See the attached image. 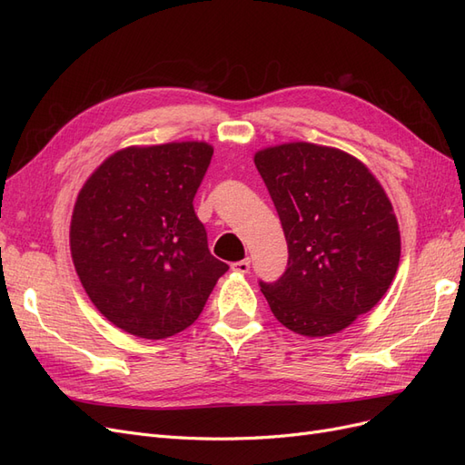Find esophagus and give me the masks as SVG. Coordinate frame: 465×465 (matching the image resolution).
<instances>
[{
    "label": "esophagus",
    "mask_w": 465,
    "mask_h": 465,
    "mask_svg": "<svg viewBox=\"0 0 465 465\" xmlns=\"http://www.w3.org/2000/svg\"><path fill=\"white\" fill-rule=\"evenodd\" d=\"M231 267H232V272H236V273H248L250 272V260L246 258V260H241V262H234Z\"/></svg>",
    "instance_id": "obj_1"
}]
</instances>
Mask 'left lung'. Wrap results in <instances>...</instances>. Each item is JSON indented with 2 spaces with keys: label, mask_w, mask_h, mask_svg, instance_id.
<instances>
[{
  "label": "left lung",
  "mask_w": 465,
  "mask_h": 465,
  "mask_svg": "<svg viewBox=\"0 0 465 465\" xmlns=\"http://www.w3.org/2000/svg\"><path fill=\"white\" fill-rule=\"evenodd\" d=\"M256 168L283 227L289 262L260 287L294 333L345 330L384 297L400 265V229L374 174L353 154L306 142L256 153Z\"/></svg>",
  "instance_id": "left-lung-1"
}]
</instances>
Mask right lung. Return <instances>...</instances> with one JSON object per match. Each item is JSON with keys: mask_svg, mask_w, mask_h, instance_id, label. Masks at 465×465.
<instances>
[{"mask_svg": "<svg viewBox=\"0 0 465 465\" xmlns=\"http://www.w3.org/2000/svg\"><path fill=\"white\" fill-rule=\"evenodd\" d=\"M213 147H125L83 184L69 246L91 302L116 328L164 340L198 320L229 265L211 256L193 198Z\"/></svg>", "mask_w": 465, "mask_h": 465, "instance_id": "1", "label": "right lung"}]
</instances>
